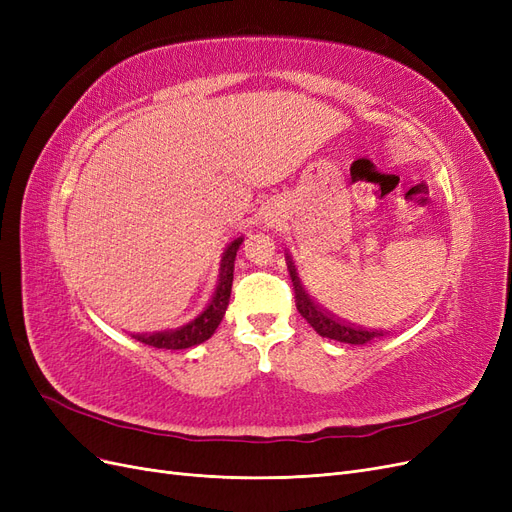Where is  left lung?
<instances>
[{"mask_svg": "<svg viewBox=\"0 0 512 512\" xmlns=\"http://www.w3.org/2000/svg\"><path fill=\"white\" fill-rule=\"evenodd\" d=\"M286 265H288V273L292 277V286H294V299H297V309L299 314L312 324V329L322 335L335 339V342H344V344H354V346H363V344H371L376 339L384 337V331H374V329H363L356 327V324H350L346 320L335 318L327 309H322L318 303H314V299L309 297L307 290L301 284V277L297 273V267L290 256H286Z\"/></svg>", "mask_w": 512, "mask_h": 512, "instance_id": "obj_1", "label": "left lung"}]
</instances>
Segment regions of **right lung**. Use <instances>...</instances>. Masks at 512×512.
Masks as SVG:
<instances>
[{
  "label": "right lung",
  "mask_w": 512,
  "mask_h": 512,
  "mask_svg": "<svg viewBox=\"0 0 512 512\" xmlns=\"http://www.w3.org/2000/svg\"><path fill=\"white\" fill-rule=\"evenodd\" d=\"M241 243H243V237L235 239L226 247V252L222 256V265H220L218 286H215V292H213L209 305L194 320L183 324V327H179V329L156 331L149 335L147 333L132 335V337L147 346L162 348V350H183V348H192V346L207 342V339L215 333V329L220 327V322L226 314L230 288H232V273H235V258H237V250Z\"/></svg>",
  "instance_id": "add662e5"
}]
</instances>
